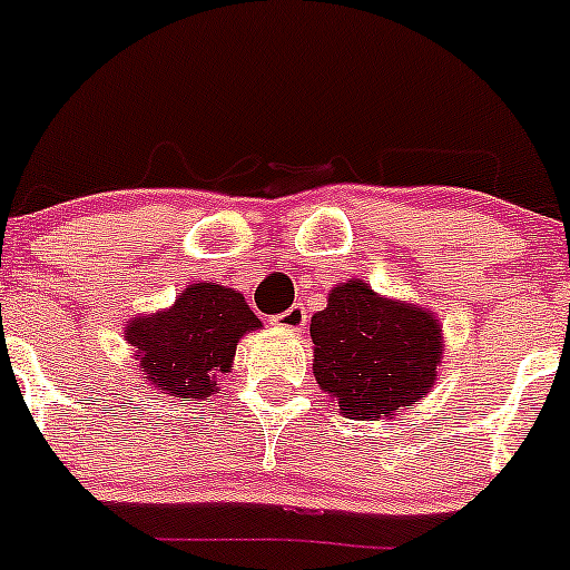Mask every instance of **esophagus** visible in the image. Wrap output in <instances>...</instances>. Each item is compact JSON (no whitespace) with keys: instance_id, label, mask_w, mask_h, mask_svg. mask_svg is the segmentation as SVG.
<instances>
[{"instance_id":"1","label":"esophagus","mask_w":570,"mask_h":570,"mask_svg":"<svg viewBox=\"0 0 570 570\" xmlns=\"http://www.w3.org/2000/svg\"><path fill=\"white\" fill-rule=\"evenodd\" d=\"M272 324L277 328H285V332H302L304 324H307V313H304V307L293 304V307L285 309V313L274 315Z\"/></svg>"}]
</instances>
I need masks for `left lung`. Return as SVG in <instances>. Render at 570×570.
Wrapping results in <instances>:
<instances>
[{
	"label": "left lung",
	"mask_w": 570,
	"mask_h": 570,
	"mask_svg": "<svg viewBox=\"0 0 570 570\" xmlns=\"http://www.w3.org/2000/svg\"><path fill=\"white\" fill-rule=\"evenodd\" d=\"M309 337L315 381L351 420H386L425 397L444 354L431 309L379 296L362 279L332 287Z\"/></svg>",
	"instance_id": "8db88e82"
}]
</instances>
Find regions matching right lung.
Segmentation results:
<instances>
[{
  "label": "right lung",
  "mask_w": 570,
  "mask_h": 570,
  "mask_svg": "<svg viewBox=\"0 0 570 570\" xmlns=\"http://www.w3.org/2000/svg\"><path fill=\"white\" fill-rule=\"evenodd\" d=\"M261 328V318L233 287L195 283L169 309L126 321V340L137 348L139 371L173 397L208 401L216 381L233 371L236 345Z\"/></svg>",
  "instance_id": "obj_1"
}]
</instances>
